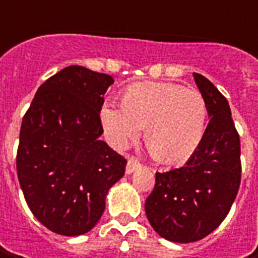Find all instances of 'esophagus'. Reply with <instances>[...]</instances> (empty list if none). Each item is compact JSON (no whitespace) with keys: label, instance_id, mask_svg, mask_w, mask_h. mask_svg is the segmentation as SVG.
Listing matches in <instances>:
<instances>
[{"label":"esophagus","instance_id":"34e87169","mask_svg":"<svg viewBox=\"0 0 258 258\" xmlns=\"http://www.w3.org/2000/svg\"><path fill=\"white\" fill-rule=\"evenodd\" d=\"M139 168H141L139 161H138L135 156H129V159H127V165H126V173L135 172V171H136V169H139Z\"/></svg>","mask_w":258,"mask_h":258}]
</instances>
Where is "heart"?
Here are the masks:
<instances>
[{
	"label": "heart",
	"instance_id": "b5f03b06",
	"mask_svg": "<svg viewBox=\"0 0 258 258\" xmlns=\"http://www.w3.org/2000/svg\"><path fill=\"white\" fill-rule=\"evenodd\" d=\"M120 109L104 106L100 120L107 139L122 149L144 129L148 151L162 164L189 159L203 142L208 107L194 89L164 82H142L126 87Z\"/></svg>",
	"mask_w": 258,
	"mask_h": 258
}]
</instances>
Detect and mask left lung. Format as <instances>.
<instances>
[{
    "mask_svg": "<svg viewBox=\"0 0 258 258\" xmlns=\"http://www.w3.org/2000/svg\"><path fill=\"white\" fill-rule=\"evenodd\" d=\"M194 79L211 117L203 142L182 168L156 172L145 203L155 231L173 243H194L213 233L241 182L240 136L230 104L207 77L194 73Z\"/></svg>",
    "mask_w": 258,
    "mask_h": 258,
    "instance_id": "obj_1",
    "label": "left lung"
}]
</instances>
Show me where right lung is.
Listing matches in <instances>:
<instances>
[{
  "label": "right lung",
  "mask_w": 258,
  "mask_h": 258,
  "mask_svg": "<svg viewBox=\"0 0 258 258\" xmlns=\"http://www.w3.org/2000/svg\"><path fill=\"white\" fill-rule=\"evenodd\" d=\"M112 76L70 66L38 87L20 131L17 173L34 217L50 231L80 235L104 211L126 159L99 138Z\"/></svg>",
  "instance_id": "right-lung-1"
}]
</instances>
